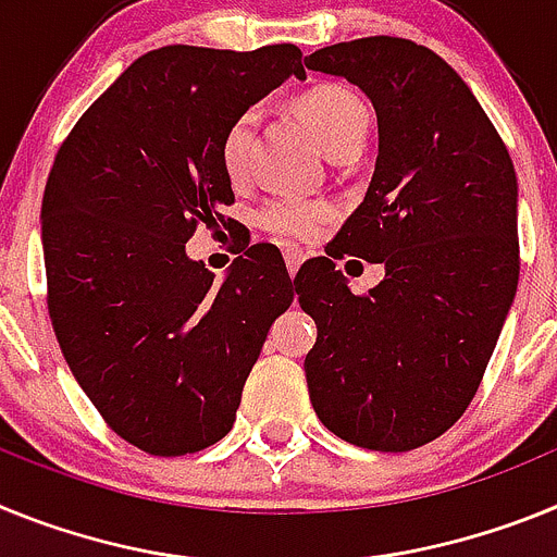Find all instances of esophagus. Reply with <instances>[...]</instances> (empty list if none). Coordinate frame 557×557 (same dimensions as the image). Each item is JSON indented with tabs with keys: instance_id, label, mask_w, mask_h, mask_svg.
Wrapping results in <instances>:
<instances>
[{
	"instance_id": "obj_1",
	"label": "esophagus",
	"mask_w": 557,
	"mask_h": 557,
	"mask_svg": "<svg viewBox=\"0 0 557 557\" xmlns=\"http://www.w3.org/2000/svg\"><path fill=\"white\" fill-rule=\"evenodd\" d=\"M302 260H306V255L299 249H285V265H288V274H297V269L302 265Z\"/></svg>"
}]
</instances>
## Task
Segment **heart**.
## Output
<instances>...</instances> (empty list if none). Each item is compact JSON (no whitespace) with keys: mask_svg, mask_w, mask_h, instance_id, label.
I'll return each mask as SVG.
<instances>
[{"mask_svg":"<svg viewBox=\"0 0 557 557\" xmlns=\"http://www.w3.org/2000/svg\"><path fill=\"white\" fill-rule=\"evenodd\" d=\"M297 109L308 128L313 132L317 143L331 153L333 159L347 151H356L367 139V114L364 100L338 84H319L308 89L297 100ZM258 125V111L246 109L226 125L221 137V164L230 182L240 185L249 176V145ZM331 219V207L325 201L294 196H274L258 207L255 224L263 232L280 240H308L313 238Z\"/></svg>","mask_w":557,"mask_h":557,"instance_id":"obj_1","label":"heart"}]
</instances>
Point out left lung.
Returning a JSON list of instances; mask_svg holds the SVG:
<instances>
[{"label": "left lung", "instance_id": "left-lung-1", "mask_svg": "<svg viewBox=\"0 0 557 557\" xmlns=\"http://www.w3.org/2000/svg\"><path fill=\"white\" fill-rule=\"evenodd\" d=\"M308 70L342 75L379 117V159L359 210L299 269L317 322L306 379L317 418L370 451H412L448 432L482 384L519 285L516 171L499 132L451 66L409 38L322 47ZM384 262L352 295L335 260Z\"/></svg>", "mask_w": 557, "mask_h": 557}]
</instances>
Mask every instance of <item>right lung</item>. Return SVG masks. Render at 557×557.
<instances>
[{
  "label": "right lung",
  "instance_id": "add662e5",
  "mask_svg": "<svg viewBox=\"0 0 557 557\" xmlns=\"http://www.w3.org/2000/svg\"><path fill=\"white\" fill-rule=\"evenodd\" d=\"M302 77V52L171 45L145 52L81 114L41 205L47 308L72 375L125 443L182 457L219 443L265 333L292 306L283 255L255 244L224 283L185 255L235 201L221 137Z\"/></svg>",
  "mask_w": 557,
  "mask_h": 557
}]
</instances>
